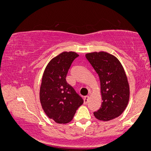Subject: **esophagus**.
I'll use <instances>...</instances> for the list:
<instances>
[{"instance_id": "obj_1", "label": "esophagus", "mask_w": 151, "mask_h": 151, "mask_svg": "<svg viewBox=\"0 0 151 151\" xmlns=\"http://www.w3.org/2000/svg\"><path fill=\"white\" fill-rule=\"evenodd\" d=\"M89 96H84V104H86L88 103V101H89Z\"/></svg>"}]
</instances>
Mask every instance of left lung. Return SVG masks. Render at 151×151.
Segmentation results:
<instances>
[{
	"label": "left lung",
	"instance_id": "left-lung-1",
	"mask_svg": "<svg viewBox=\"0 0 151 151\" xmlns=\"http://www.w3.org/2000/svg\"><path fill=\"white\" fill-rule=\"evenodd\" d=\"M86 58L98 74L101 83L103 102L93 115L105 121L119 116L129 99V85L122 65L116 58L104 52L88 53Z\"/></svg>",
	"mask_w": 151,
	"mask_h": 151
}]
</instances>
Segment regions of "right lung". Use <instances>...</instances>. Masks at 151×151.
Masks as SVG:
<instances>
[{"label": "right lung", "instance_id": "obj_1", "mask_svg": "<svg viewBox=\"0 0 151 151\" xmlns=\"http://www.w3.org/2000/svg\"><path fill=\"white\" fill-rule=\"evenodd\" d=\"M78 56L74 52L60 54L49 62L43 74L40 99L45 113L58 124L70 122L84 102L66 81L72 63Z\"/></svg>", "mask_w": 151, "mask_h": 151}]
</instances>
